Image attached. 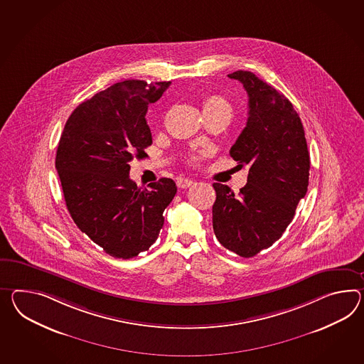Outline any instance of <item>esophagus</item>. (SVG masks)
Instances as JSON below:
<instances>
[{"mask_svg": "<svg viewBox=\"0 0 364 364\" xmlns=\"http://www.w3.org/2000/svg\"><path fill=\"white\" fill-rule=\"evenodd\" d=\"M176 184H178V188L186 189V188H189V186H193V184H195V181H193V180H191V178H178Z\"/></svg>", "mask_w": 364, "mask_h": 364, "instance_id": "esophagus-1", "label": "esophagus"}]
</instances>
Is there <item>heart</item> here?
Here are the masks:
<instances>
[{
  "label": "heart",
  "mask_w": 364,
  "mask_h": 364,
  "mask_svg": "<svg viewBox=\"0 0 364 364\" xmlns=\"http://www.w3.org/2000/svg\"><path fill=\"white\" fill-rule=\"evenodd\" d=\"M203 112L205 117L222 116L226 117L228 119L232 114V107L230 101L222 95H209L203 100ZM210 155V150L201 149V150L192 152L188 160L192 164H198L201 160L208 158Z\"/></svg>",
  "instance_id": "1"
}]
</instances>
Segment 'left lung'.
I'll use <instances>...</instances> for the list:
<instances>
[{"label":"left lung","instance_id":"8db88e82","mask_svg":"<svg viewBox=\"0 0 364 364\" xmlns=\"http://www.w3.org/2000/svg\"><path fill=\"white\" fill-rule=\"evenodd\" d=\"M230 79L248 95L246 127L230 149L240 166H248L247 184L234 195L214 183L213 230L222 246L242 257L271 247L292 222L309 186L311 158L301 119L292 102L252 72Z\"/></svg>","mask_w":364,"mask_h":364}]
</instances>
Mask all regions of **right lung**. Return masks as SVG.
<instances>
[{
  "mask_svg": "<svg viewBox=\"0 0 364 364\" xmlns=\"http://www.w3.org/2000/svg\"><path fill=\"white\" fill-rule=\"evenodd\" d=\"M171 81L124 80L81 102L64 126L55 167L72 220L110 257L130 259L150 248L163 212L176 195L172 178L146 189L129 178L130 161L147 156L149 105Z\"/></svg>",
  "mask_w": 364,
  "mask_h": 364,
  "instance_id": "right-lung-1",
  "label": "right lung"
}]
</instances>
